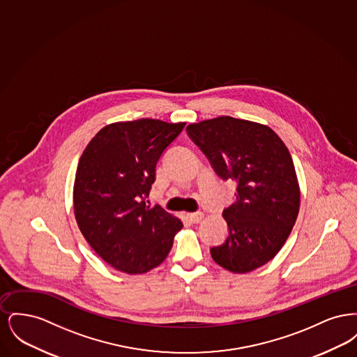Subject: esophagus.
<instances>
[{"instance_id": "obj_1", "label": "esophagus", "mask_w": 357, "mask_h": 357, "mask_svg": "<svg viewBox=\"0 0 357 357\" xmlns=\"http://www.w3.org/2000/svg\"><path fill=\"white\" fill-rule=\"evenodd\" d=\"M186 218L190 221V223H198V222H201V220L204 218V214L201 211L188 213V214H186Z\"/></svg>"}]
</instances>
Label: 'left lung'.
I'll return each mask as SVG.
<instances>
[{
    "label": "left lung",
    "instance_id": "8db88e82",
    "mask_svg": "<svg viewBox=\"0 0 357 357\" xmlns=\"http://www.w3.org/2000/svg\"><path fill=\"white\" fill-rule=\"evenodd\" d=\"M186 131L222 181L237 183V201L222 213L229 234L211 257L230 272H252L281 250L297 220L300 187L289 150L272 128L231 116Z\"/></svg>",
    "mask_w": 357,
    "mask_h": 357
}]
</instances>
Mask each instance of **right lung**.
<instances>
[{"instance_id":"1","label":"right lung","mask_w":357,"mask_h":357,"mask_svg":"<svg viewBox=\"0 0 357 357\" xmlns=\"http://www.w3.org/2000/svg\"><path fill=\"white\" fill-rule=\"evenodd\" d=\"M186 123L139 119L102 128L79 160L75 217L91 248L112 268L149 272L167 255L182 222L146 204L155 167Z\"/></svg>"}]
</instances>
